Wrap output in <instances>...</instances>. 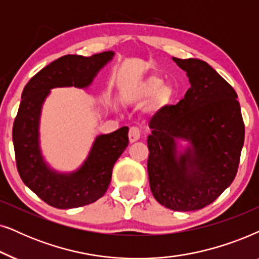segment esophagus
Wrapping results in <instances>:
<instances>
[{"label":"esophagus","mask_w":259,"mask_h":259,"mask_svg":"<svg viewBox=\"0 0 259 259\" xmlns=\"http://www.w3.org/2000/svg\"><path fill=\"white\" fill-rule=\"evenodd\" d=\"M141 137V130L137 126H132L129 130V141L130 142H136L137 140H140Z\"/></svg>","instance_id":"1"}]
</instances>
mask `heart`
Returning a JSON list of instances; mask_svg holds the SVG:
<instances>
[{
	"label": "heart",
	"instance_id": "obj_1",
	"mask_svg": "<svg viewBox=\"0 0 259 259\" xmlns=\"http://www.w3.org/2000/svg\"><path fill=\"white\" fill-rule=\"evenodd\" d=\"M156 95V103L160 105L167 104L171 97L170 86L164 85L163 79L158 75H150L144 80L140 81L139 84L134 85L127 92V98L134 102H142L144 99H148Z\"/></svg>",
	"mask_w": 259,
	"mask_h": 259
}]
</instances>
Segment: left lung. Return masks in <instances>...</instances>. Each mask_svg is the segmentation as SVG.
<instances>
[{
    "label": "left lung",
    "instance_id": "obj_1",
    "mask_svg": "<svg viewBox=\"0 0 259 259\" xmlns=\"http://www.w3.org/2000/svg\"><path fill=\"white\" fill-rule=\"evenodd\" d=\"M173 60L191 88L150 120L148 175L157 202L173 211H196L236 178L245 126L236 91L218 72L200 59ZM178 139L191 144L184 153H177Z\"/></svg>",
    "mask_w": 259,
    "mask_h": 259
}]
</instances>
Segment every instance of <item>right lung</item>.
<instances>
[{"label":"right lung","instance_id":"1","mask_svg":"<svg viewBox=\"0 0 259 259\" xmlns=\"http://www.w3.org/2000/svg\"><path fill=\"white\" fill-rule=\"evenodd\" d=\"M113 52L92 57L68 54L37 72L23 89L13 125L16 167L23 184L55 208H75L97 201L108 191L115 162L129 143V127L96 137L89 156L79 169L58 173L47 165L39 144L41 108L51 89L88 88Z\"/></svg>","mask_w":259,"mask_h":259}]
</instances>
